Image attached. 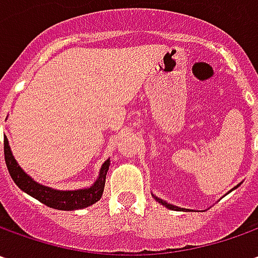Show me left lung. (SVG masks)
Segmentation results:
<instances>
[{
    "label": "left lung",
    "instance_id": "left-lung-1",
    "mask_svg": "<svg viewBox=\"0 0 258 258\" xmlns=\"http://www.w3.org/2000/svg\"><path fill=\"white\" fill-rule=\"evenodd\" d=\"M240 186V183L237 185V186H234L233 189H235V188H238ZM155 200L158 201L159 204H162L164 207H166V208H169V210H172V211H185V208H179V207H176V205H172V204H168L166 201H164V200H161V198H158V197H155V195H152Z\"/></svg>",
    "mask_w": 258,
    "mask_h": 258
}]
</instances>
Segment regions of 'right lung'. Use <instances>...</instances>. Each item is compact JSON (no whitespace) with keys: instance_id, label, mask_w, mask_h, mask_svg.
Listing matches in <instances>:
<instances>
[{"instance_id":"right-lung-1","label":"right lung","mask_w":258,"mask_h":258,"mask_svg":"<svg viewBox=\"0 0 258 258\" xmlns=\"http://www.w3.org/2000/svg\"><path fill=\"white\" fill-rule=\"evenodd\" d=\"M4 155L8 172L11 175L15 185L21 191H24L25 194H28L30 197L38 200L40 203H43L50 208L61 210V211H75V210L90 207L102 198L104 182H106V173L109 171L110 159L104 161L99 171V176L92 186L82 188V189H54V188L38 183L28 173L24 172V169L15 161L7 138L4 139Z\"/></svg>"}]
</instances>
